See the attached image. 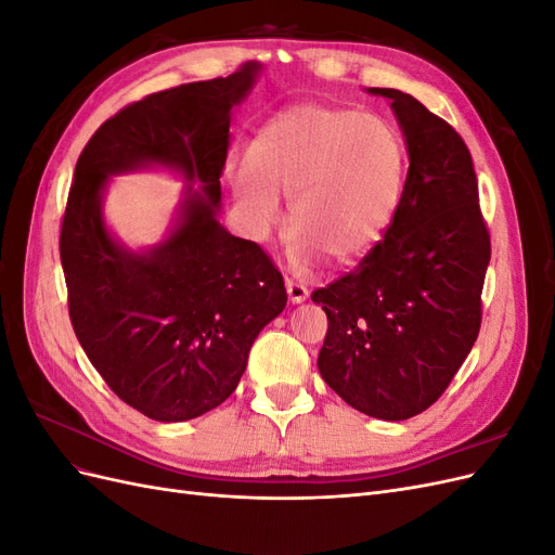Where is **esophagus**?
<instances>
[{"label":"esophagus","mask_w":555,"mask_h":555,"mask_svg":"<svg viewBox=\"0 0 555 555\" xmlns=\"http://www.w3.org/2000/svg\"><path fill=\"white\" fill-rule=\"evenodd\" d=\"M284 287H287V294H289V300H292V304H304V300L310 296V292H308L306 284H304V282H298V280L287 278V280H284Z\"/></svg>","instance_id":"esophagus-1"}]
</instances>
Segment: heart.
I'll use <instances>...</instances> for the list:
<instances>
[{
	"mask_svg": "<svg viewBox=\"0 0 555 555\" xmlns=\"http://www.w3.org/2000/svg\"><path fill=\"white\" fill-rule=\"evenodd\" d=\"M408 176L402 133L379 115L306 104L266 122L247 159L229 166L243 220L266 233L289 196V257L312 263L365 255L391 224Z\"/></svg>",
	"mask_w": 555,
	"mask_h": 555,
	"instance_id": "b5f03b06",
	"label": "heart"
}]
</instances>
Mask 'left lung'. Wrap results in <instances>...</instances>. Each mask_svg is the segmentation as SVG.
<instances>
[{"instance_id":"left-lung-1","label":"left lung","mask_w":555,"mask_h":555,"mask_svg":"<svg viewBox=\"0 0 555 555\" xmlns=\"http://www.w3.org/2000/svg\"><path fill=\"white\" fill-rule=\"evenodd\" d=\"M371 92L391 99L410 169L384 238L312 292L328 317L317 365L347 405L402 422L447 391L477 340L491 236L461 133L412 94Z\"/></svg>"}]
</instances>
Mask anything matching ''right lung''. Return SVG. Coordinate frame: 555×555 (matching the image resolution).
<instances>
[{"label":"right lung","instance_id":"obj_1","mask_svg":"<svg viewBox=\"0 0 555 555\" xmlns=\"http://www.w3.org/2000/svg\"><path fill=\"white\" fill-rule=\"evenodd\" d=\"M259 72L143 96L94 131L78 157L60 231L69 317L111 391L155 422H188L236 391L249 347L287 306L282 273L251 241L217 222L231 143V108ZM171 165L189 191L181 224L150 253L115 244L101 217L113 172Z\"/></svg>","mask_w":555,"mask_h":555}]
</instances>
